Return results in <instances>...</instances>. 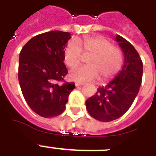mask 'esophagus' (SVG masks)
Masks as SVG:
<instances>
[{
  "label": "esophagus",
  "mask_w": 156,
  "mask_h": 156,
  "mask_svg": "<svg viewBox=\"0 0 156 156\" xmlns=\"http://www.w3.org/2000/svg\"><path fill=\"white\" fill-rule=\"evenodd\" d=\"M84 83H81V82H75V86L78 87V86H83Z\"/></svg>",
  "instance_id": "34e87169"
}]
</instances>
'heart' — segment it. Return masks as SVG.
<instances>
[{
    "label": "heart",
    "mask_w": 156,
    "mask_h": 156,
    "mask_svg": "<svg viewBox=\"0 0 156 156\" xmlns=\"http://www.w3.org/2000/svg\"><path fill=\"white\" fill-rule=\"evenodd\" d=\"M85 54L89 66L78 67L70 70V78L73 81L86 82L100 76L101 81H108L118 73L123 63L122 52L119 48L102 36L85 37L70 41L64 49V62L69 67L79 64Z\"/></svg>",
    "instance_id": "1"
}]
</instances>
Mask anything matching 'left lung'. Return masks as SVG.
Wrapping results in <instances>:
<instances>
[{
    "mask_svg": "<svg viewBox=\"0 0 156 156\" xmlns=\"http://www.w3.org/2000/svg\"><path fill=\"white\" fill-rule=\"evenodd\" d=\"M115 40L124 54L122 70L86 101L89 115L101 122L113 121L122 116L134 101L141 85L143 63L137 51L120 35H116Z\"/></svg>",
    "mask_w": 156,
    "mask_h": 156,
    "instance_id": "8db88e82",
    "label": "left lung"
}]
</instances>
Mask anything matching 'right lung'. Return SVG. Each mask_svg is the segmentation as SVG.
Listing matches in <instances>:
<instances>
[{"label":"right lung","instance_id":"1","mask_svg":"<svg viewBox=\"0 0 156 156\" xmlns=\"http://www.w3.org/2000/svg\"><path fill=\"white\" fill-rule=\"evenodd\" d=\"M70 34L53 30L32 37L20 53L18 78L22 93L30 108L44 118L59 115L75 88L63 82L67 74L64 48Z\"/></svg>","mask_w":156,"mask_h":156}]
</instances>
